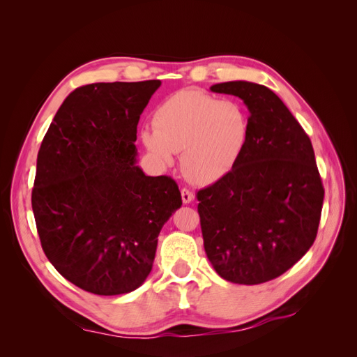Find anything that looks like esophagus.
<instances>
[{"instance_id":"esophagus-1","label":"esophagus","mask_w":357,"mask_h":357,"mask_svg":"<svg viewBox=\"0 0 357 357\" xmlns=\"http://www.w3.org/2000/svg\"><path fill=\"white\" fill-rule=\"evenodd\" d=\"M180 193H181V201L185 202V204H189L193 199V193L189 189H186V188H181Z\"/></svg>"}]
</instances>
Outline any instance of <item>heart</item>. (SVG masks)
<instances>
[{"instance_id": "b5f03b06", "label": "heart", "mask_w": 357, "mask_h": 357, "mask_svg": "<svg viewBox=\"0 0 357 357\" xmlns=\"http://www.w3.org/2000/svg\"><path fill=\"white\" fill-rule=\"evenodd\" d=\"M153 126L142 138L162 167L181 152V169L198 185H210L238 164L250 137L245 107L222 101L201 91L185 89L169 95L153 113Z\"/></svg>"}]
</instances>
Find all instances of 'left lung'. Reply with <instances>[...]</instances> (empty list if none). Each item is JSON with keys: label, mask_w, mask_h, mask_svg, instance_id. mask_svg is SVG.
<instances>
[{"label": "left lung", "mask_w": 357, "mask_h": 357, "mask_svg": "<svg viewBox=\"0 0 357 357\" xmlns=\"http://www.w3.org/2000/svg\"><path fill=\"white\" fill-rule=\"evenodd\" d=\"M210 89L244 101L250 137L234 169L197 193L204 248L222 278L261 284L314 243L325 189L310 137L271 89L243 80Z\"/></svg>", "instance_id": "8db88e82"}]
</instances>
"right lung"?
Instances as JSON below:
<instances>
[{
	"label": "right lung",
	"mask_w": 357,
	"mask_h": 357,
	"mask_svg": "<svg viewBox=\"0 0 357 357\" xmlns=\"http://www.w3.org/2000/svg\"><path fill=\"white\" fill-rule=\"evenodd\" d=\"M160 80L73 91L37 156L32 211L56 271L95 295L129 294L152 271L158 235L181 207L177 183L137 165V125Z\"/></svg>",
	"instance_id": "obj_1"
}]
</instances>
